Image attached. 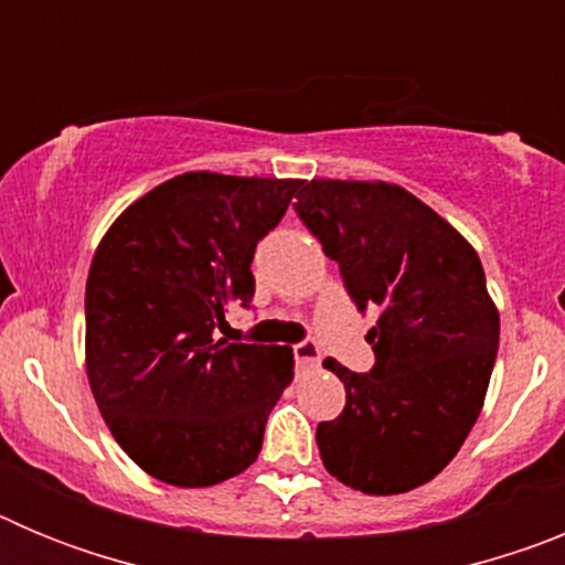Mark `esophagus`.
Wrapping results in <instances>:
<instances>
[{"label":"esophagus","mask_w":565,"mask_h":565,"mask_svg":"<svg viewBox=\"0 0 565 565\" xmlns=\"http://www.w3.org/2000/svg\"><path fill=\"white\" fill-rule=\"evenodd\" d=\"M294 359H297L299 367H313V364H319V348L317 342H299L294 344Z\"/></svg>","instance_id":"esophagus-1"}]
</instances>
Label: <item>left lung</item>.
I'll use <instances>...</instances> for the list:
<instances>
[{
    "label": "left lung",
    "instance_id": "obj_1",
    "mask_svg": "<svg viewBox=\"0 0 565 565\" xmlns=\"http://www.w3.org/2000/svg\"><path fill=\"white\" fill-rule=\"evenodd\" d=\"M299 221L339 263L376 364L337 359L344 411L317 427L322 463L344 487L398 495L433 481L461 450L487 398L501 319L481 259L441 214L384 181L299 183Z\"/></svg>",
    "mask_w": 565,
    "mask_h": 565
}]
</instances>
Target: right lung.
I'll return each mask as SVG.
<instances>
[{
	"mask_svg": "<svg viewBox=\"0 0 565 565\" xmlns=\"http://www.w3.org/2000/svg\"><path fill=\"white\" fill-rule=\"evenodd\" d=\"M302 181L186 172L107 228L89 266L87 379L121 450L172 487L252 467L291 348L228 342L226 308L254 297V248Z\"/></svg>",
	"mask_w": 565,
	"mask_h": 565,
	"instance_id": "1",
	"label": "right lung"
}]
</instances>
